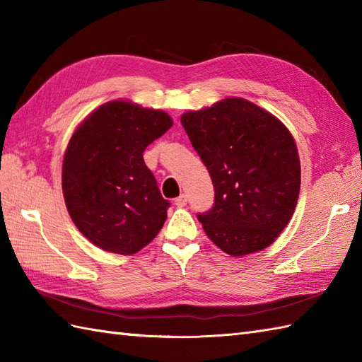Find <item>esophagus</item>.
Wrapping results in <instances>:
<instances>
[{
	"mask_svg": "<svg viewBox=\"0 0 362 362\" xmlns=\"http://www.w3.org/2000/svg\"><path fill=\"white\" fill-rule=\"evenodd\" d=\"M174 204L177 206H185L187 205V196L185 194H180L179 197H175L174 199Z\"/></svg>",
	"mask_w": 362,
	"mask_h": 362,
	"instance_id": "1",
	"label": "esophagus"
}]
</instances>
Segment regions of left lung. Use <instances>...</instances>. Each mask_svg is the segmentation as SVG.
I'll return each mask as SVG.
<instances>
[{
  "label": "left lung",
  "mask_w": 362,
  "mask_h": 362,
  "mask_svg": "<svg viewBox=\"0 0 362 362\" xmlns=\"http://www.w3.org/2000/svg\"><path fill=\"white\" fill-rule=\"evenodd\" d=\"M180 121L214 187L213 206L197 214L206 236L232 257L266 249L288 226L300 191L298 152L286 126L243 98Z\"/></svg>",
  "instance_id": "left-lung-1"
}]
</instances>
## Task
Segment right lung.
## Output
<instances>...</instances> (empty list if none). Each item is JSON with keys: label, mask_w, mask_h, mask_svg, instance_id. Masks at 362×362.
Returning a JSON list of instances; mask_svg holds the SVG:
<instances>
[{"label": "right lung", "mask_w": 362, "mask_h": 362, "mask_svg": "<svg viewBox=\"0 0 362 362\" xmlns=\"http://www.w3.org/2000/svg\"><path fill=\"white\" fill-rule=\"evenodd\" d=\"M171 126L163 110L119 99L74 130L64 157V197L76 227L99 249L132 255L163 227L169 201L143 152Z\"/></svg>", "instance_id": "add662e5"}]
</instances>
